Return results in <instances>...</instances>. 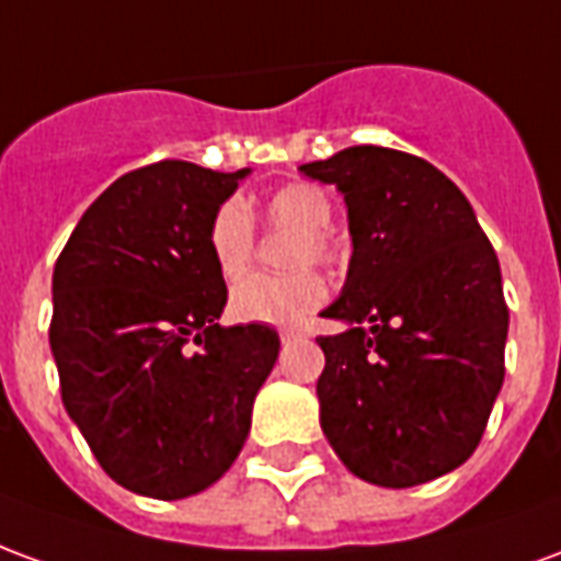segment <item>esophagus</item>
I'll use <instances>...</instances> for the list:
<instances>
[{
    "instance_id": "1",
    "label": "esophagus",
    "mask_w": 561,
    "mask_h": 561,
    "mask_svg": "<svg viewBox=\"0 0 561 561\" xmlns=\"http://www.w3.org/2000/svg\"><path fill=\"white\" fill-rule=\"evenodd\" d=\"M297 336H300V330H294V328H282L279 330L282 342H291V340H297Z\"/></svg>"
}]
</instances>
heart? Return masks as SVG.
Instances as JSON below:
<instances>
[{
    "mask_svg": "<svg viewBox=\"0 0 561 561\" xmlns=\"http://www.w3.org/2000/svg\"><path fill=\"white\" fill-rule=\"evenodd\" d=\"M264 216L276 228H294L291 264L304 267L309 261L330 264L336 257V243L328 233L333 219L330 197L312 183H288L276 188L264 201ZM209 255L216 261L225 279L243 276L252 255H255V225L243 201H225L209 221ZM328 300V282L316 270H297L288 276H264L252 273L231 288L228 309L240 321H261V324H291Z\"/></svg>",
    "mask_w": 561,
    "mask_h": 561,
    "instance_id": "obj_1",
    "label": "heart"
}]
</instances>
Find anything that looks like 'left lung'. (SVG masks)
<instances>
[{"label":"left lung","mask_w":561,"mask_h":561,"mask_svg":"<svg viewBox=\"0 0 561 561\" xmlns=\"http://www.w3.org/2000/svg\"><path fill=\"white\" fill-rule=\"evenodd\" d=\"M348 204L352 264L321 316V430L378 486H414L462 466L505 378L507 304L493 245L469 201L412 152L348 147L300 164Z\"/></svg>","instance_id":"left-lung-1"}]
</instances>
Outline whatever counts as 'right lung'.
Segmentation results:
<instances>
[{
    "mask_svg": "<svg viewBox=\"0 0 561 561\" xmlns=\"http://www.w3.org/2000/svg\"><path fill=\"white\" fill-rule=\"evenodd\" d=\"M245 173L180 159L123 173L56 257L62 405L131 493L185 499L219 481L279 357L267 324H219L228 288L207 233Z\"/></svg>",
    "mask_w": 561,
    "mask_h": 561,
    "instance_id": "add662e5",
    "label": "right lung"
}]
</instances>
